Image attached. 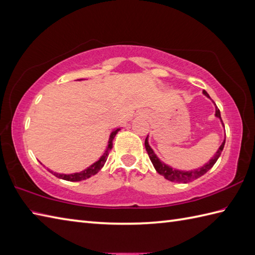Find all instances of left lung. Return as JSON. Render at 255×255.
Here are the masks:
<instances>
[{
	"mask_svg": "<svg viewBox=\"0 0 255 255\" xmlns=\"http://www.w3.org/2000/svg\"><path fill=\"white\" fill-rule=\"evenodd\" d=\"M203 94L205 96H207L208 99H210V96L208 95V93L206 91H203ZM216 105V104H215ZM215 116L220 119L221 124H223L224 126V123L223 121H221V116H220V111L218 110V107L216 106V113H215ZM225 127V126H224ZM225 142H226V138L224 139L223 143H221L220 147L218 148L217 152L215 153V155L211 158L207 163H206L205 165L198 167V169H195V170H191V171H183V170H177V169H174V167H172L170 165L165 164L164 162H162L158 156H156V154L154 153V151L152 150V148L150 147V144L148 142V136L147 138H145V141H144V147H145V150H147V152L149 154V158L151 160V162H152V164L154 166L155 171L159 173V174H161L162 176H163L164 178H166V180H169L171 182H177V183H188V182H192L194 180H196V178L203 176L205 173H207L211 167L214 166V164L217 162L218 158L220 156L221 152H223L224 150V147H225Z\"/></svg>",
	"mask_w": 255,
	"mask_h": 255,
	"instance_id": "8db88e82",
	"label": "left lung"
}]
</instances>
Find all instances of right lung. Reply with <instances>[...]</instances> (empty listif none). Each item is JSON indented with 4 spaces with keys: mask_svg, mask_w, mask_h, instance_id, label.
<instances>
[{
    "mask_svg": "<svg viewBox=\"0 0 255 255\" xmlns=\"http://www.w3.org/2000/svg\"><path fill=\"white\" fill-rule=\"evenodd\" d=\"M82 80V79H81ZM121 130V128H116L114 129V130L111 132V136H110V139H108V145L107 148L105 150L104 154H103L101 158L97 160L96 162H94L93 164L90 165L89 167H86L85 170L81 171V172H78V173H71V174H60V173H56V172H52L50 171L53 175L59 177V178H62V180H66V181H70V182H79V181H83V180H86V178H89L91 176L95 175L97 172H99L103 166H104L105 162L107 160V156L108 154H110V151L112 150L113 148V141H114V138H115V136L117 134V132Z\"/></svg>",
    "mask_w": 255,
    "mask_h": 255,
    "instance_id": "1",
    "label": "right lung"
}]
</instances>
